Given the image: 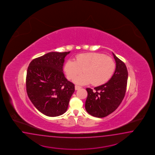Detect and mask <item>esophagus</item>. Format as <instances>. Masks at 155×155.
<instances>
[{
  "instance_id": "esophagus-1",
  "label": "esophagus",
  "mask_w": 155,
  "mask_h": 155,
  "mask_svg": "<svg viewBox=\"0 0 155 155\" xmlns=\"http://www.w3.org/2000/svg\"><path fill=\"white\" fill-rule=\"evenodd\" d=\"M81 88V86H78V85H75V90H79L80 88Z\"/></svg>"
}]
</instances>
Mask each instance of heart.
Wrapping results in <instances>:
<instances>
[{
    "instance_id": "heart-1",
    "label": "heart",
    "mask_w": 155,
    "mask_h": 155,
    "mask_svg": "<svg viewBox=\"0 0 155 155\" xmlns=\"http://www.w3.org/2000/svg\"><path fill=\"white\" fill-rule=\"evenodd\" d=\"M115 65L112 58L99 53H87L78 55L76 61L69 60L65 64L64 70L67 78L74 80L79 85L92 82L94 86L106 83L113 74Z\"/></svg>"
}]
</instances>
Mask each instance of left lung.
Returning <instances> with one entry per match:
<instances>
[{"label": "left lung", "instance_id": "obj_1", "mask_svg": "<svg viewBox=\"0 0 155 155\" xmlns=\"http://www.w3.org/2000/svg\"><path fill=\"white\" fill-rule=\"evenodd\" d=\"M116 68L111 79L108 82L94 87V90L86 88L87 97L85 109L90 115L103 118L113 112L123 100L127 85V68L123 61L113 53Z\"/></svg>", "mask_w": 155, "mask_h": 155}]
</instances>
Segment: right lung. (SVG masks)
<instances>
[{
  "label": "right lung",
  "instance_id": "1",
  "mask_svg": "<svg viewBox=\"0 0 155 155\" xmlns=\"http://www.w3.org/2000/svg\"><path fill=\"white\" fill-rule=\"evenodd\" d=\"M70 52H49L35 58L28 67L26 91L40 112L57 117L67 111L75 85L64 76V59Z\"/></svg>",
  "mask_w": 155,
  "mask_h": 155
}]
</instances>
